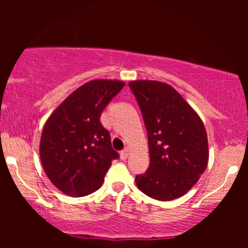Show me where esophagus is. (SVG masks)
Masks as SVG:
<instances>
[{
  "label": "esophagus",
  "instance_id": "34e87169",
  "mask_svg": "<svg viewBox=\"0 0 248 248\" xmlns=\"http://www.w3.org/2000/svg\"><path fill=\"white\" fill-rule=\"evenodd\" d=\"M120 156H121V159H127V157L129 156V149L128 147H124V150L121 151V154H120Z\"/></svg>",
  "mask_w": 248,
  "mask_h": 248
}]
</instances>
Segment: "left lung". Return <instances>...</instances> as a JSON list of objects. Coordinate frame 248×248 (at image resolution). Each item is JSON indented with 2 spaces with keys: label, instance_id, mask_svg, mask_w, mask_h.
Masks as SVG:
<instances>
[{
  "label": "left lung",
  "instance_id": "1",
  "mask_svg": "<svg viewBox=\"0 0 248 248\" xmlns=\"http://www.w3.org/2000/svg\"><path fill=\"white\" fill-rule=\"evenodd\" d=\"M128 86L139 104L149 140L150 166L136 176L137 186L157 201L179 198L197 184L207 166L204 124L170 85L138 80Z\"/></svg>",
  "mask_w": 248,
  "mask_h": 248
}]
</instances>
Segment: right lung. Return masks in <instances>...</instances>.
I'll return each instance as SVG.
<instances>
[{
  "mask_svg": "<svg viewBox=\"0 0 248 248\" xmlns=\"http://www.w3.org/2000/svg\"><path fill=\"white\" fill-rule=\"evenodd\" d=\"M124 86L119 80L86 82L47 119L39 155L49 180L63 193L84 197L98 189L111 162L120 157L99 119Z\"/></svg>",
  "mask_w": 248,
  "mask_h": 248,
  "instance_id": "obj_1",
  "label": "right lung"
}]
</instances>
